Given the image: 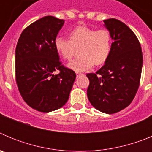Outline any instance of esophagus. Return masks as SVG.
I'll list each match as a JSON object with an SVG mask.
<instances>
[{
    "label": "esophagus",
    "mask_w": 152,
    "mask_h": 152,
    "mask_svg": "<svg viewBox=\"0 0 152 152\" xmlns=\"http://www.w3.org/2000/svg\"><path fill=\"white\" fill-rule=\"evenodd\" d=\"M76 75H77V77H78L79 75H82V73H81V72H76Z\"/></svg>",
    "instance_id": "1"
}]
</instances>
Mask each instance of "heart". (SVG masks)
Masks as SVG:
<instances>
[{
    "mask_svg": "<svg viewBox=\"0 0 152 152\" xmlns=\"http://www.w3.org/2000/svg\"><path fill=\"white\" fill-rule=\"evenodd\" d=\"M69 38L56 37L55 47L58 53L68 61L80 48V57L68 64V68L75 72H85L94 64H104L111 53L112 36L106 29L96 30L88 26H77L70 32Z\"/></svg>",
    "mask_w": 152,
    "mask_h": 152,
    "instance_id": "heart-1",
    "label": "heart"
}]
</instances>
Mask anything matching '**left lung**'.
<instances>
[{
    "label": "left lung",
    "instance_id": "8db88e82",
    "mask_svg": "<svg viewBox=\"0 0 152 152\" xmlns=\"http://www.w3.org/2000/svg\"><path fill=\"white\" fill-rule=\"evenodd\" d=\"M103 22L113 39L112 50L100 69L87 74L90 80L87 94L96 110L113 114L133 100L140 84L143 58L140 42L127 25L114 18Z\"/></svg>",
    "mask_w": 152,
    "mask_h": 152
}]
</instances>
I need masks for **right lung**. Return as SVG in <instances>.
Instances as JSON below:
<instances>
[{
  "instance_id": "right-lung-1",
  "label": "right lung",
  "mask_w": 152,
  "mask_h": 152,
  "mask_svg": "<svg viewBox=\"0 0 152 152\" xmlns=\"http://www.w3.org/2000/svg\"><path fill=\"white\" fill-rule=\"evenodd\" d=\"M64 20L46 16L21 33L15 52L16 81L21 96L37 111L48 113L66 103L76 74L61 64L55 39ZM55 71H58L56 75Z\"/></svg>"
}]
</instances>
